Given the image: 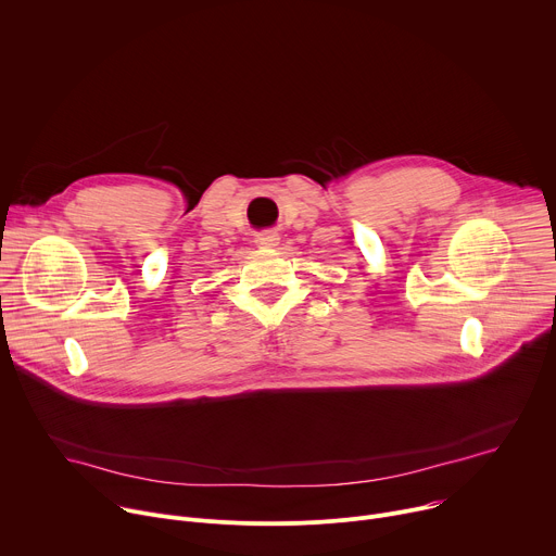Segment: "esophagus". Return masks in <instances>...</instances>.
Instances as JSON below:
<instances>
[{
  "mask_svg": "<svg viewBox=\"0 0 556 556\" xmlns=\"http://www.w3.org/2000/svg\"><path fill=\"white\" fill-rule=\"evenodd\" d=\"M255 242H257V247H262V249H273V247L279 244V235H277L275 230H264V232H260V235L255 237Z\"/></svg>",
  "mask_w": 556,
  "mask_h": 556,
  "instance_id": "1",
  "label": "esophagus"
}]
</instances>
